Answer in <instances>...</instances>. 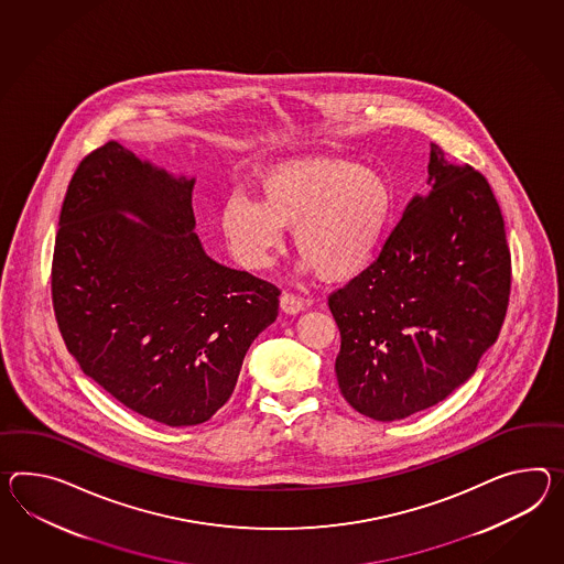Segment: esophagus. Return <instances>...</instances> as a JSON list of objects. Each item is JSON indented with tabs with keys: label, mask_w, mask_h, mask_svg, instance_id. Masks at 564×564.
I'll return each mask as SVG.
<instances>
[{
	"label": "esophagus",
	"mask_w": 564,
	"mask_h": 564,
	"mask_svg": "<svg viewBox=\"0 0 564 564\" xmlns=\"http://www.w3.org/2000/svg\"><path fill=\"white\" fill-rule=\"evenodd\" d=\"M303 307H305V302H303L300 295L289 293V291H285V293L281 295V310H283L285 314H300Z\"/></svg>",
	"instance_id": "34e87169"
}]
</instances>
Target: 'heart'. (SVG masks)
Instances as JSON below:
<instances>
[{"label":"heart","instance_id":"heart-1","mask_svg":"<svg viewBox=\"0 0 564 564\" xmlns=\"http://www.w3.org/2000/svg\"><path fill=\"white\" fill-rule=\"evenodd\" d=\"M393 209L389 183L343 159H307L267 171L259 199L234 192L221 207V234L234 259L269 267L293 228V245L328 281L360 275L375 261Z\"/></svg>","mask_w":564,"mask_h":564}]
</instances>
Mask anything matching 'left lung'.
<instances>
[{
	"label": "left lung",
	"mask_w": 564,
	"mask_h": 564,
	"mask_svg": "<svg viewBox=\"0 0 564 564\" xmlns=\"http://www.w3.org/2000/svg\"><path fill=\"white\" fill-rule=\"evenodd\" d=\"M413 197L369 269L332 291L336 379L358 413L393 422L436 405L497 340L511 288L506 224L487 180L432 144Z\"/></svg>",
	"instance_id": "8db88e82"
}]
</instances>
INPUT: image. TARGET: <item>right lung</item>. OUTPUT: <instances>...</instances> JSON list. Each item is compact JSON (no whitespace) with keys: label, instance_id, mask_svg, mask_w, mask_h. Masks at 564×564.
<instances>
[{"label":"right lung","instance_id":"right-lung-1","mask_svg":"<svg viewBox=\"0 0 564 564\" xmlns=\"http://www.w3.org/2000/svg\"><path fill=\"white\" fill-rule=\"evenodd\" d=\"M192 189L106 142L70 177L51 269L56 324L83 372L173 427L204 424L230 399L281 295L207 257Z\"/></svg>","mask_w":564,"mask_h":564}]
</instances>
